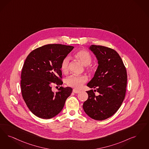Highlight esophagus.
Here are the masks:
<instances>
[{"label":"esophagus","mask_w":149,"mask_h":149,"mask_svg":"<svg viewBox=\"0 0 149 149\" xmlns=\"http://www.w3.org/2000/svg\"><path fill=\"white\" fill-rule=\"evenodd\" d=\"M72 92H73V93H75V94H77V93H79L80 92V90H79L75 89H74L72 90Z\"/></svg>","instance_id":"esophagus-1"}]
</instances>
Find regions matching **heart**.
<instances>
[{
	"instance_id": "b5f03b06",
	"label": "heart",
	"mask_w": 149,
	"mask_h": 149,
	"mask_svg": "<svg viewBox=\"0 0 149 149\" xmlns=\"http://www.w3.org/2000/svg\"><path fill=\"white\" fill-rule=\"evenodd\" d=\"M75 56L84 65L87 66L88 68H91L90 65L92 61V56L89 52L86 50H81L75 54ZM70 58L66 56L62 60L60 64V69L61 72L66 73L69 70V65ZM88 79L86 75H72L66 79V84L72 88L76 89L80 88L84 84L87 82Z\"/></svg>"
}]
</instances>
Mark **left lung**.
I'll list each match as a JSON object with an SVG mask.
<instances>
[{
	"mask_svg": "<svg viewBox=\"0 0 149 149\" xmlns=\"http://www.w3.org/2000/svg\"><path fill=\"white\" fill-rule=\"evenodd\" d=\"M99 65L94 77L88 84V99L84 102V110L96 120H104L115 113L125 98L127 72L123 61L115 50L102 45H91ZM100 93L96 96L94 91Z\"/></svg>",
	"mask_w": 149,
	"mask_h": 149,
	"instance_id": "left-lung-1",
	"label": "left lung"
}]
</instances>
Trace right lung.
<instances>
[{"label":"right lung","mask_w":149,"mask_h":149,"mask_svg":"<svg viewBox=\"0 0 149 149\" xmlns=\"http://www.w3.org/2000/svg\"><path fill=\"white\" fill-rule=\"evenodd\" d=\"M74 47L47 44L30 52L24 62L21 74V91L27 107L42 119L52 118L63 109L72 88H64L60 64ZM53 85L59 86L54 93Z\"/></svg>","instance_id":"1"}]
</instances>
